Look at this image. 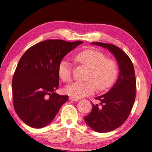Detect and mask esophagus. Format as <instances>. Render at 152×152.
<instances>
[{"label": "esophagus", "mask_w": 152, "mask_h": 152, "mask_svg": "<svg viewBox=\"0 0 152 152\" xmlns=\"http://www.w3.org/2000/svg\"><path fill=\"white\" fill-rule=\"evenodd\" d=\"M69 100H70V101H78L79 99H76V98H73L72 96H70V98H69Z\"/></svg>", "instance_id": "1"}]
</instances>
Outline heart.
<instances>
[{
  "mask_svg": "<svg viewBox=\"0 0 152 152\" xmlns=\"http://www.w3.org/2000/svg\"><path fill=\"white\" fill-rule=\"evenodd\" d=\"M78 63L89 68L85 82H73L65 88V92L73 98L80 99L93 93L96 86L99 91H105L115 83L119 74L117 64L111 58H106L102 51L88 48L75 56ZM58 74L65 82L72 80V67L69 61L64 59L58 65Z\"/></svg>",
  "mask_w": 152,
  "mask_h": 152,
  "instance_id": "1",
  "label": "heart"
}]
</instances>
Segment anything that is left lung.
<instances>
[{
	"mask_svg": "<svg viewBox=\"0 0 152 152\" xmlns=\"http://www.w3.org/2000/svg\"><path fill=\"white\" fill-rule=\"evenodd\" d=\"M92 43L107 48L114 54L120 70L115 85L107 93L95 98L100 104L92 103L91 112L84 117L86 124L92 129L106 133L119 128L130 114L135 99V70L129 57L119 47L110 43Z\"/></svg>",
	"mask_w": 152,
	"mask_h": 152,
	"instance_id": "obj_1",
	"label": "left lung"
}]
</instances>
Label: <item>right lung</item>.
Here are the masks:
<instances>
[{
  "label": "right lung",
  "mask_w": 152,
  "mask_h": 152,
  "mask_svg": "<svg viewBox=\"0 0 152 152\" xmlns=\"http://www.w3.org/2000/svg\"><path fill=\"white\" fill-rule=\"evenodd\" d=\"M83 42L48 39L36 43L20 58L12 80L15 112L25 124L42 128L51 122L68 95L58 88V68L67 53Z\"/></svg>",
  "instance_id": "1"
}]
</instances>
